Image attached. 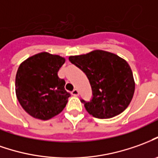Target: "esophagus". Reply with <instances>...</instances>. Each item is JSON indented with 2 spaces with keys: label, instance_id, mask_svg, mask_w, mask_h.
Here are the masks:
<instances>
[{
  "label": "esophagus",
  "instance_id": "esophagus-1",
  "mask_svg": "<svg viewBox=\"0 0 158 158\" xmlns=\"http://www.w3.org/2000/svg\"><path fill=\"white\" fill-rule=\"evenodd\" d=\"M79 90H77V89H74V90L72 91V95H73V96H75V97H77V96H79Z\"/></svg>",
  "mask_w": 158,
  "mask_h": 158
}]
</instances>
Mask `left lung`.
Here are the masks:
<instances>
[{"mask_svg":"<svg viewBox=\"0 0 158 158\" xmlns=\"http://www.w3.org/2000/svg\"><path fill=\"white\" fill-rule=\"evenodd\" d=\"M69 60L82 70L92 90L90 101L81 99L87 112L98 119H109L127 108L135 84L128 63L114 54L94 50L86 55L70 56Z\"/></svg>","mask_w":158,"mask_h":158,"instance_id":"1","label":"left lung"}]
</instances>
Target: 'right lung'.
Returning <instances> with one entry per match:
<instances>
[{"label": "right lung", "instance_id": "1", "mask_svg": "<svg viewBox=\"0 0 158 158\" xmlns=\"http://www.w3.org/2000/svg\"><path fill=\"white\" fill-rule=\"evenodd\" d=\"M65 62L59 56L43 52L25 60L19 67L15 90L22 108L32 117L48 120L60 114L71 96L58 71Z\"/></svg>", "mask_w": 158, "mask_h": 158}]
</instances>
